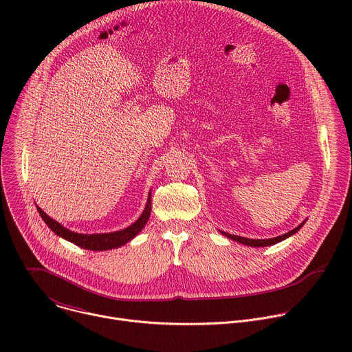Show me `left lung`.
Here are the masks:
<instances>
[{"label":"left lung","instance_id":"8db88e82","mask_svg":"<svg viewBox=\"0 0 352 352\" xmlns=\"http://www.w3.org/2000/svg\"><path fill=\"white\" fill-rule=\"evenodd\" d=\"M307 220H304L302 223H300L298 227H295L294 230L283 234V235H278V236H274V238H269V239H250V238H243V236H238V235H232V234H228V232H224V231H220L223 235H226L227 238L232 239V241H236L239 243H243L246 246H254V248H262V246H270V245H274V243H278L284 239H287L288 236L294 235L295 232H298L300 230V227H302L305 224Z\"/></svg>","mask_w":352,"mask_h":352}]
</instances>
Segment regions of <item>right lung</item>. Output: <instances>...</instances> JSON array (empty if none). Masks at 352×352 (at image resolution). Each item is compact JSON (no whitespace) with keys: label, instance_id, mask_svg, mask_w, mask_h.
Masks as SVG:
<instances>
[{"label":"right lung","instance_id":"right-lung-1","mask_svg":"<svg viewBox=\"0 0 352 352\" xmlns=\"http://www.w3.org/2000/svg\"><path fill=\"white\" fill-rule=\"evenodd\" d=\"M152 192H148L147 196V202H146V208L143 210V213L140 214V217L131 224L129 227L120 230V231H114V232H103V234H79V232H74L68 228H65L63 224H60L58 221H56L54 219L50 217L48 214H45L38 206L37 212L41 216V219L44 220V223L48 226V228H52V231L54 234H57L58 236L75 243L76 246H80L83 249H89V250H109V249H114V248H120L125 243H128L131 239H133L146 226L150 212H152Z\"/></svg>","mask_w":352,"mask_h":352}]
</instances>
